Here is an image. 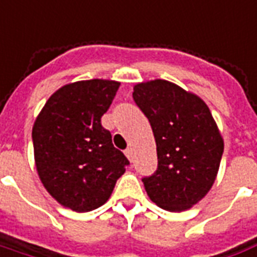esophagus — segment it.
<instances>
[{
    "label": "esophagus",
    "instance_id": "esophagus-1",
    "mask_svg": "<svg viewBox=\"0 0 257 257\" xmlns=\"http://www.w3.org/2000/svg\"><path fill=\"white\" fill-rule=\"evenodd\" d=\"M124 155H126L127 159H128L130 162H133V159H134V156H133V149H131V148H127L126 151H124Z\"/></svg>",
    "mask_w": 257,
    "mask_h": 257
}]
</instances>
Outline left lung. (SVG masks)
I'll return each mask as SVG.
<instances>
[{
  "mask_svg": "<svg viewBox=\"0 0 257 257\" xmlns=\"http://www.w3.org/2000/svg\"><path fill=\"white\" fill-rule=\"evenodd\" d=\"M133 98L151 123L157 170L142 179L152 201L181 212L212 188L223 155V138L198 95L163 79L134 86Z\"/></svg>",
  "mask_w": 257,
  "mask_h": 257,
  "instance_id": "left-lung-1",
  "label": "left lung"
}]
</instances>
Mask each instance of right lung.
Returning a JSON list of instances; mask_svg holds the SVG:
<instances>
[{
	"label": "right lung",
	"mask_w": 257,
	"mask_h": 257,
	"mask_svg": "<svg viewBox=\"0 0 257 257\" xmlns=\"http://www.w3.org/2000/svg\"><path fill=\"white\" fill-rule=\"evenodd\" d=\"M119 86L106 79L63 86L50 95L34 123L39 179L57 203L76 212L105 204L130 164L101 124Z\"/></svg>",
	"instance_id": "obj_1"
}]
</instances>
